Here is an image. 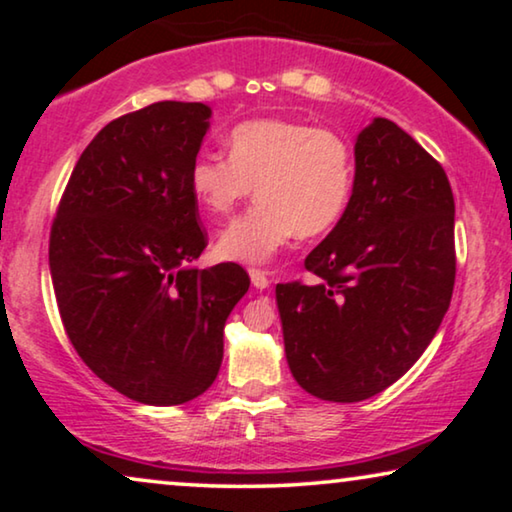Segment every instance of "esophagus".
Wrapping results in <instances>:
<instances>
[{
	"label": "esophagus",
	"mask_w": 512,
	"mask_h": 512,
	"mask_svg": "<svg viewBox=\"0 0 512 512\" xmlns=\"http://www.w3.org/2000/svg\"><path fill=\"white\" fill-rule=\"evenodd\" d=\"M249 277H251V284H254V289H258V291L268 289V286H270V279H268V275H265L263 270L251 268L249 270Z\"/></svg>",
	"instance_id": "1"
}]
</instances>
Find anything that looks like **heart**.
I'll return each instance as SVG.
<instances>
[{"label":"heart","instance_id":"obj_1","mask_svg":"<svg viewBox=\"0 0 512 512\" xmlns=\"http://www.w3.org/2000/svg\"><path fill=\"white\" fill-rule=\"evenodd\" d=\"M228 156L198 153L188 188L209 214H228L258 195V205L221 230L216 251L244 265L268 263L293 237H317L345 214L354 160L331 130L286 118H254L228 135Z\"/></svg>","mask_w":512,"mask_h":512}]
</instances>
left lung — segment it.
Returning <instances> with one entry per match:
<instances>
[{
	"instance_id": "left-lung-1",
	"label": "left lung",
	"mask_w": 512,
	"mask_h": 512,
	"mask_svg": "<svg viewBox=\"0 0 512 512\" xmlns=\"http://www.w3.org/2000/svg\"><path fill=\"white\" fill-rule=\"evenodd\" d=\"M317 284H277L284 352L307 394L356 403L412 368L454 289V198L443 167L387 118L354 144L345 214L310 251Z\"/></svg>"
}]
</instances>
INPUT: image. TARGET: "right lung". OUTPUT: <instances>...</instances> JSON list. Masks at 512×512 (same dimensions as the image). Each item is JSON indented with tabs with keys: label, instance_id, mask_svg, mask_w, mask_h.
<instances>
[{
	"label": "right lung",
	"instance_id": "right-lung-1",
	"mask_svg": "<svg viewBox=\"0 0 512 512\" xmlns=\"http://www.w3.org/2000/svg\"><path fill=\"white\" fill-rule=\"evenodd\" d=\"M202 102H156L97 132L53 221L48 263L83 363L144 405L212 387L223 326L249 291L237 263L198 270L207 247L188 167L209 130Z\"/></svg>",
	"mask_w": 512,
	"mask_h": 512
}]
</instances>
